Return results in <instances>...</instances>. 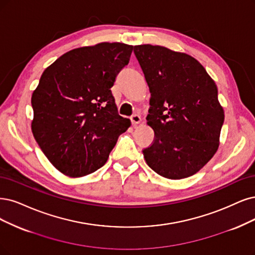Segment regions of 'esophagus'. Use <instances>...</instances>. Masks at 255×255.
I'll use <instances>...</instances> for the list:
<instances>
[{"label":"esophagus","mask_w":255,"mask_h":255,"mask_svg":"<svg viewBox=\"0 0 255 255\" xmlns=\"http://www.w3.org/2000/svg\"><path fill=\"white\" fill-rule=\"evenodd\" d=\"M130 120H131V123H132V125H133V126H135V125L139 124L140 121H142V119H140V117H139V116H137V115L132 116V117L130 118Z\"/></svg>","instance_id":"esophagus-1"}]
</instances>
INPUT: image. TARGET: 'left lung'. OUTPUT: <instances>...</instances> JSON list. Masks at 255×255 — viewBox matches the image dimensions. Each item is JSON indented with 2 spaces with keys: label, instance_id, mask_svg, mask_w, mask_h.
I'll return each mask as SVG.
<instances>
[{
  "label": "left lung",
  "instance_id": "8db88e82",
  "mask_svg": "<svg viewBox=\"0 0 255 255\" xmlns=\"http://www.w3.org/2000/svg\"><path fill=\"white\" fill-rule=\"evenodd\" d=\"M133 52L151 93L146 120L154 139L143 150L146 163L171 180L191 176L220 145L225 115L218 87L189 54L149 44L134 46Z\"/></svg>",
  "mask_w": 255,
  "mask_h": 255
}]
</instances>
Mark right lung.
Segmentation results:
<instances>
[{
	"label": "right lung",
	"mask_w": 255,
	"mask_h": 255,
	"mask_svg": "<svg viewBox=\"0 0 255 255\" xmlns=\"http://www.w3.org/2000/svg\"><path fill=\"white\" fill-rule=\"evenodd\" d=\"M133 46L100 43L64 53L33 91V136L49 162L71 177L105 165L131 122L118 113L111 87Z\"/></svg>",
	"instance_id": "right-lung-1"
}]
</instances>
